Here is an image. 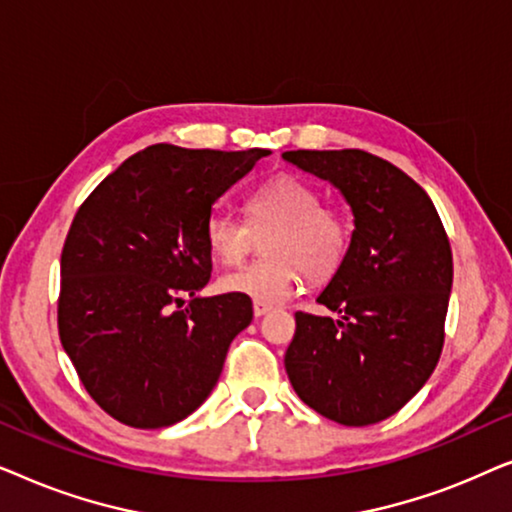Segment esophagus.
I'll use <instances>...</instances> for the list:
<instances>
[{"label":"esophagus","instance_id":"1","mask_svg":"<svg viewBox=\"0 0 512 512\" xmlns=\"http://www.w3.org/2000/svg\"><path fill=\"white\" fill-rule=\"evenodd\" d=\"M272 310L270 305H265V303H254V314L256 317H263V314H268Z\"/></svg>","mask_w":512,"mask_h":512}]
</instances>
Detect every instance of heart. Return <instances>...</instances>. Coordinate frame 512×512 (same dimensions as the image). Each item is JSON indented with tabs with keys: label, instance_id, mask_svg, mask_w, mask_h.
Returning a JSON list of instances; mask_svg holds the SVG:
<instances>
[{
	"label": "heart",
	"instance_id": "heart-1",
	"mask_svg": "<svg viewBox=\"0 0 512 512\" xmlns=\"http://www.w3.org/2000/svg\"><path fill=\"white\" fill-rule=\"evenodd\" d=\"M249 223L226 209H214L205 223V240L216 261L233 265L247 256L254 233L265 235L268 261L242 265L219 279V289L240 293L254 303H279L298 282V270L328 277L347 254L345 221L324 207L319 191L307 181L279 174L256 188L247 200Z\"/></svg>",
	"mask_w": 512,
	"mask_h": 512
}]
</instances>
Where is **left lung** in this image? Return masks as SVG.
Returning a JSON list of instances; mask_svg holds the SVG:
<instances>
[{
  "label": "left lung",
  "mask_w": 512,
  "mask_h": 512,
  "mask_svg": "<svg viewBox=\"0 0 512 512\" xmlns=\"http://www.w3.org/2000/svg\"><path fill=\"white\" fill-rule=\"evenodd\" d=\"M286 163L331 181L354 214L347 254L317 303L296 312L284 354L300 401L345 426L396 415L429 380L445 340L452 249L417 181L373 153L286 151Z\"/></svg>",
  "instance_id": "8db88e82"
}]
</instances>
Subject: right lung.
Returning a JSON list of instances; mask_svg holds the SVG:
<instances>
[{
    "instance_id": "1",
    "label": "right lung",
    "mask_w": 512,
    "mask_h": 512,
    "mask_svg": "<svg viewBox=\"0 0 512 512\" xmlns=\"http://www.w3.org/2000/svg\"><path fill=\"white\" fill-rule=\"evenodd\" d=\"M265 153L153 144L76 212L60 261V340L83 387L118 422L163 429L186 419L251 324V298L200 296L212 275L205 223ZM184 297L192 303L174 311Z\"/></svg>"
}]
</instances>
